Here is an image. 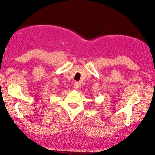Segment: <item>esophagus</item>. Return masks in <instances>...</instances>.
I'll list each match as a JSON object with an SVG mask.
<instances>
[{"mask_svg": "<svg viewBox=\"0 0 155 155\" xmlns=\"http://www.w3.org/2000/svg\"><path fill=\"white\" fill-rule=\"evenodd\" d=\"M79 83L75 82V84H74V88L77 90V89L79 88Z\"/></svg>", "mask_w": 155, "mask_h": 155, "instance_id": "obj_1", "label": "esophagus"}]
</instances>
